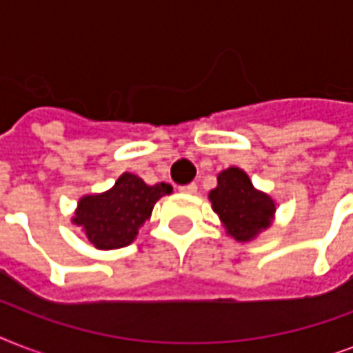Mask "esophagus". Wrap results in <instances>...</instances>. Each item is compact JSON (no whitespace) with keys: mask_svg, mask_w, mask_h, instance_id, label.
<instances>
[{"mask_svg":"<svg viewBox=\"0 0 353 353\" xmlns=\"http://www.w3.org/2000/svg\"><path fill=\"white\" fill-rule=\"evenodd\" d=\"M179 192L196 194V192H198V185H196V183H190V185H183V187H179Z\"/></svg>","mask_w":353,"mask_h":353,"instance_id":"esophagus-1","label":"esophagus"}]
</instances>
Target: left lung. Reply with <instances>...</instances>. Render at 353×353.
Here are the masks:
<instances>
[{
    "instance_id": "left-lung-1",
    "label": "left lung",
    "mask_w": 353,
    "mask_h": 353,
    "mask_svg": "<svg viewBox=\"0 0 353 353\" xmlns=\"http://www.w3.org/2000/svg\"><path fill=\"white\" fill-rule=\"evenodd\" d=\"M209 199L227 234L241 243L252 241L269 229L276 212L274 199L258 190L238 166L218 174V185L209 192Z\"/></svg>"
}]
</instances>
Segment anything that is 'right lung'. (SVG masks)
I'll list each match as a JSON object with an SVG mask.
<instances>
[{
	"label": "right lung",
	"instance_id": "1",
	"mask_svg": "<svg viewBox=\"0 0 353 353\" xmlns=\"http://www.w3.org/2000/svg\"><path fill=\"white\" fill-rule=\"evenodd\" d=\"M166 194H172L168 183L150 187L135 174L124 172L106 192L82 196L71 223L82 227L95 249H121L137 238L139 229L150 220L154 205Z\"/></svg>",
	"mask_w": 353,
	"mask_h": 353
}]
</instances>
